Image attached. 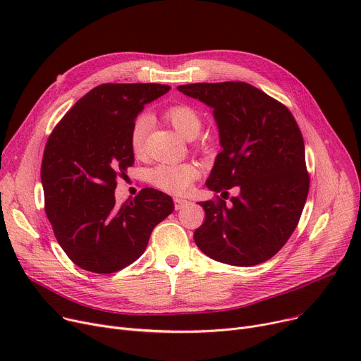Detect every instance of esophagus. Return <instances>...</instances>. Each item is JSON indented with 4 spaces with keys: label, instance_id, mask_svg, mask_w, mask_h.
Listing matches in <instances>:
<instances>
[{
    "label": "esophagus",
    "instance_id": "esophagus-1",
    "mask_svg": "<svg viewBox=\"0 0 361 361\" xmlns=\"http://www.w3.org/2000/svg\"><path fill=\"white\" fill-rule=\"evenodd\" d=\"M190 203L188 200H185V199H174V207H176V211H180V209H184V207Z\"/></svg>",
    "mask_w": 361,
    "mask_h": 361
}]
</instances>
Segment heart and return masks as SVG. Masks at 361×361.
Listing matches in <instances>:
<instances>
[{
	"instance_id": "b5f03b06",
	"label": "heart",
	"mask_w": 361,
	"mask_h": 361,
	"mask_svg": "<svg viewBox=\"0 0 361 361\" xmlns=\"http://www.w3.org/2000/svg\"><path fill=\"white\" fill-rule=\"evenodd\" d=\"M165 118L176 128L178 135L192 140L196 139L202 128L199 112L188 105H176L166 109ZM149 117L140 116L130 128V149L135 155H140L145 145ZM149 181L159 190L169 195H183L199 177V168L193 164H158L149 169Z\"/></svg>"
}]
</instances>
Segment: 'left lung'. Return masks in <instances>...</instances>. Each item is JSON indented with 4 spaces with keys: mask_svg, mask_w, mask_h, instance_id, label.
<instances>
[{
    "mask_svg": "<svg viewBox=\"0 0 361 361\" xmlns=\"http://www.w3.org/2000/svg\"><path fill=\"white\" fill-rule=\"evenodd\" d=\"M177 89L214 109L222 150L206 187L222 193L238 187L230 206L222 199L199 202L206 218L195 243L233 267L271 259L294 233L309 193L305 142L293 114L244 82Z\"/></svg>",
    "mask_w": 361,
    "mask_h": 361,
    "instance_id": "left-lung-1",
    "label": "left lung"
}]
</instances>
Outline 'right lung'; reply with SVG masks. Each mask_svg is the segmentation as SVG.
Wrapping results in <instances>:
<instances>
[{"instance_id":"obj_1","label":"right lung","mask_w":361,"mask_h":361,"mask_svg":"<svg viewBox=\"0 0 361 361\" xmlns=\"http://www.w3.org/2000/svg\"><path fill=\"white\" fill-rule=\"evenodd\" d=\"M171 87L106 83L73 105L47 142L41 181L56 241L79 268L112 274L136 262L155 226L174 211L168 195L143 188L123 204L117 178L135 162L130 128Z\"/></svg>"}]
</instances>
